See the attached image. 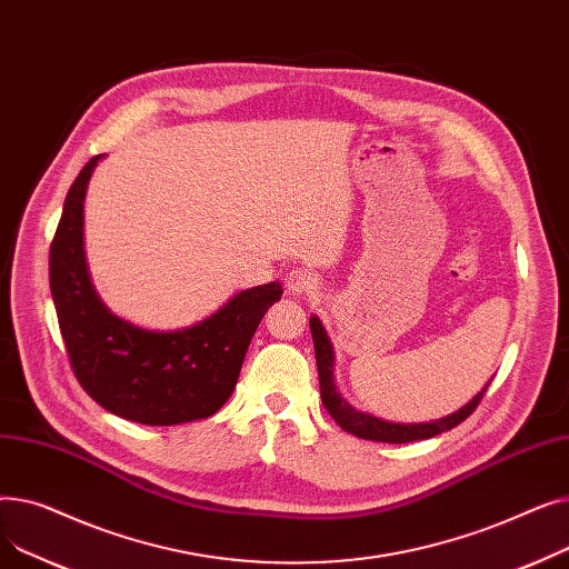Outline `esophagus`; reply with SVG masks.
Wrapping results in <instances>:
<instances>
[{"instance_id": "obj_1", "label": "esophagus", "mask_w": 569, "mask_h": 569, "mask_svg": "<svg viewBox=\"0 0 569 569\" xmlns=\"http://www.w3.org/2000/svg\"><path fill=\"white\" fill-rule=\"evenodd\" d=\"M318 288V279L309 269H292L286 277V292L288 295H305Z\"/></svg>"}]
</instances>
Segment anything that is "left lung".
<instances>
[{"mask_svg": "<svg viewBox=\"0 0 569 569\" xmlns=\"http://www.w3.org/2000/svg\"><path fill=\"white\" fill-rule=\"evenodd\" d=\"M309 327H311V337H313V348H316V365H318V378H320V399L335 417V422L365 440H378V442H412V440H425L431 436H438L442 431H450L457 425H461L466 417L477 408V403L482 401L489 382L477 392L466 406H461L459 410L438 417V420H429V422H390L382 420V417H376L371 412L357 410L355 406H350L341 392L337 390V380H335V346L330 341V335H327L322 320L313 313L309 318Z\"/></svg>", "mask_w": 569, "mask_h": 569, "instance_id": "obj_1", "label": "left lung"}]
</instances>
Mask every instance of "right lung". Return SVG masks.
I'll list each match as a JSON object with an SVG mask.
<instances>
[{"label": "right lung", "mask_w": 569, "mask_h": 569, "mask_svg": "<svg viewBox=\"0 0 569 569\" xmlns=\"http://www.w3.org/2000/svg\"><path fill=\"white\" fill-rule=\"evenodd\" d=\"M103 157L67 193L50 247V290L73 373L99 406L147 427L212 417L232 395L249 343L279 283L234 292L214 313L179 330H147L112 313L89 277L84 196Z\"/></svg>", "instance_id": "obj_1"}]
</instances>
